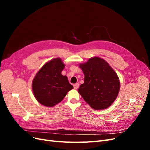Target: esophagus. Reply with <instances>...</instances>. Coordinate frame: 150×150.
I'll list each match as a JSON object with an SVG mask.
<instances>
[{
  "mask_svg": "<svg viewBox=\"0 0 150 150\" xmlns=\"http://www.w3.org/2000/svg\"><path fill=\"white\" fill-rule=\"evenodd\" d=\"M78 87H79V83H76V84H74V89H77L78 88Z\"/></svg>",
  "mask_w": 150,
  "mask_h": 150,
  "instance_id": "esophagus-1",
  "label": "esophagus"
}]
</instances>
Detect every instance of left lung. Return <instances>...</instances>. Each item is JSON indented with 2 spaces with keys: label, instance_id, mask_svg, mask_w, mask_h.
Here are the masks:
<instances>
[{
  "label": "left lung",
  "instance_id": "1",
  "mask_svg": "<svg viewBox=\"0 0 150 150\" xmlns=\"http://www.w3.org/2000/svg\"><path fill=\"white\" fill-rule=\"evenodd\" d=\"M84 83L78 92L94 110H104L111 105L118 95L120 83L115 71L103 59L94 57L81 64Z\"/></svg>",
  "mask_w": 150,
  "mask_h": 150
}]
</instances>
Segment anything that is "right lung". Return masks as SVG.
<instances>
[{"label": "right lung", "instance_id": "right-lung-1", "mask_svg": "<svg viewBox=\"0 0 150 150\" xmlns=\"http://www.w3.org/2000/svg\"><path fill=\"white\" fill-rule=\"evenodd\" d=\"M64 66L60 58L53 59L46 63L35 76L32 88L35 98L42 105L55 106L73 89L67 77L61 74Z\"/></svg>", "mask_w": 150, "mask_h": 150}]
</instances>
